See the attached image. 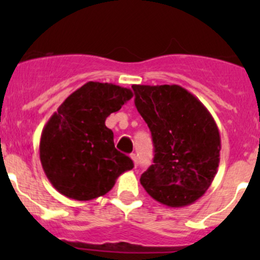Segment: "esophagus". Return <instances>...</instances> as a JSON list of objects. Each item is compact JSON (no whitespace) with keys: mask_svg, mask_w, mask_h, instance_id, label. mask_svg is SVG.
<instances>
[{"mask_svg":"<svg viewBox=\"0 0 260 260\" xmlns=\"http://www.w3.org/2000/svg\"><path fill=\"white\" fill-rule=\"evenodd\" d=\"M129 157H131V159H132V161H133V165H135V167L137 166V164H138V161H137V156H136L135 153H131V154H129Z\"/></svg>","mask_w":260,"mask_h":260,"instance_id":"obj_1","label":"esophagus"}]
</instances>
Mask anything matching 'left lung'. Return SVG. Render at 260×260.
Listing matches in <instances>:
<instances>
[{"instance_id":"1","label":"left lung","mask_w":260,"mask_h":260,"mask_svg":"<svg viewBox=\"0 0 260 260\" xmlns=\"http://www.w3.org/2000/svg\"><path fill=\"white\" fill-rule=\"evenodd\" d=\"M152 135L153 165L141 176L151 198L170 208L191 205L210 187L220 162L219 128L193 94L176 85H132Z\"/></svg>"}]
</instances>
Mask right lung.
Returning a JSON list of instances; mask_svg holds the SVG:
<instances>
[{"instance_id": "add662e5", "label": "right lung", "mask_w": 260, "mask_h": 260, "mask_svg": "<svg viewBox=\"0 0 260 260\" xmlns=\"http://www.w3.org/2000/svg\"><path fill=\"white\" fill-rule=\"evenodd\" d=\"M133 96L131 89L88 81L50 117L40 138V161L61 195L88 201L106 195L133 162L114 147L106 119Z\"/></svg>"}]
</instances>
